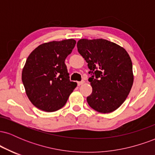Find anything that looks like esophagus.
<instances>
[{
    "mask_svg": "<svg viewBox=\"0 0 155 155\" xmlns=\"http://www.w3.org/2000/svg\"><path fill=\"white\" fill-rule=\"evenodd\" d=\"M84 82H85L84 81H78L77 84H78V85H79V86H80V85L84 84Z\"/></svg>",
    "mask_w": 155,
    "mask_h": 155,
    "instance_id": "obj_1",
    "label": "esophagus"
}]
</instances>
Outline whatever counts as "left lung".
Returning a JSON list of instances; mask_svg holds the SVG:
<instances>
[{
	"mask_svg": "<svg viewBox=\"0 0 155 155\" xmlns=\"http://www.w3.org/2000/svg\"><path fill=\"white\" fill-rule=\"evenodd\" d=\"M79 54L87 63L92 94L89 106L103 114L115 111L124 103L133 84V65L128 53L118 44L103 38L80 39Z\"/></svg>",
	"mask_w": 155,
	"mask_h": 155,
	"instance_id": "left-lung-1",
	"label": "left lung"
}]
</instances>
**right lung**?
Masks as SVG:
<instances>
[{
  "label": "right lung",
  "instance_id": "obj_1",
  "mask_svg": "<svg viewBox=\"0 0 155 155\" xmlns=\"http://www.w3.org/2000/svg\"><path fill=\"white\" fill-rule=\"evenodd\" d=\"M76 43L71 38L42 44L27 58L22 80L27 96L36 108L47 112L58 111L77 86L69 79L65 64Z\"/></svg>",
  "mask_w": 155,
  "mask_h": 155
}]
</instances>
